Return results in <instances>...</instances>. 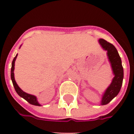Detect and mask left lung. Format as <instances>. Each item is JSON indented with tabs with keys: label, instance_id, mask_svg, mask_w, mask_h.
<instances>
[{
	"label": "left lung",
	"instance_id": "left-lung-1",
	"mask_svg": "<svg viewBox=\"0 0 134 134\" xmlns=\"http://www.w3.org/2000/svg\"><path fill=\"white\" fill-rule=\"evenodd\" d=\"M99 43L103 50L107 51L108 60L114 75L111 84L102 94L100 105H105L108 104L119 94L124 79V68L121 58L115 47L103 39H99Z\"/></svg>",
	"mask_w": 134,
	"mask_h": 134
}]
</instances>
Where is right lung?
Returning <instances> with one entry per match:
<instances>
[{"mask_svg":"<svg viewBox=\"0 0 134 134\" xmlns=\"http://www.w3.org/2000/svg\"><path fill=\"white\" fill-rule=\"evenodd\" d=\"M21 47V45L20 46L19 48ZM17 55L16 54V56L14 58L12 62V66H11V71H10V76H11V80L12 82H13V84L14 88H15V91H16V93L19 94V95L21 97L23 98L25 100H26L28 103H29L31 105H36V106H41L39 102L37 101V97L35 95H33V94H28V93H25L23 90L20 88L19 86H18V85L16 84V81L15 80V75H14V70H15V60L16 59V57H17Z\"/></svg>","mask_w":134,"mask_h":134,"instance_id":"add662e5","label":"right lung"}]
</instances>
